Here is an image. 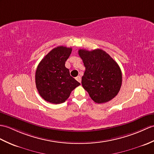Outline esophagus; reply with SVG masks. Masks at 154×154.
<instances>
[{
    "mask_svg": "<svg viewBox=\"0 0 154 154\" xmlns=\"http://www.w3.org/2000/svg\"><path fill=\"white\" fill-rule=\"evenodd\" d=\"M75 79H76V80L78 82H79V83H81V77L80 76H77Z\"/></svg>",
    "mask_w": 154,
    "mask_h": 154,
    "instance_id": "obj_1",
    "label": "esophagus"
}]
</instances>
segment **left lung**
I'll return each instance as SVG.
<instances>
[{
	"mask_svg": "<svg viewBox=\"0 0 154 154\" xmlns=\"http://www.w3.org/2000/svg\"><path fill=\"white\" fill-rule=\"evenodd\" d=\"M85 67L82 86L98 103L108 102L120 91L122 73L117 63L101 49L78 51Z\"/></svg>",
	"mask_w": 154,
	"mask_h": 154,
	"instance_id": "1",
	"label": "left lung"
}]
</instances>
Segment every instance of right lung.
<instances>
[{
  "instance_id": "obj_1",
  "label": "right lung",
  "mask_w": 154,
  "mask_h": 154,
  "mask_svg": "<svg viewBox=\"0 0 154 154\" xmlns=\"http://www.w3.org/2000/svg\"><path fill=\"white\" fill-rule=\"evenodd\" d=\"M71 51V48L58 46L48 52L37 66L35 83L39 94L46 102L63 103L71 91L80 85L65 66Z\"/></svg>"
}]
</instances>
